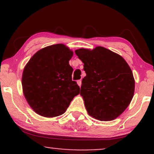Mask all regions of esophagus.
Wrapping results in <instances>:
<instances>
[{
	"label": "esophagus",
	"mask_w": 154,
	"mask_h": 154,
	"mask_svg": "<svg viewBox=\"0 0 154 154\" xmlns=\"http://www.w3.org/2000/svg\"><path fill=\"white\" fill-rule=\"evenodd\" d=\"M77 85H78L79 87H80L81 85H82V81H81V79H80V80H77Z\"/></svg>",
	"instance_id": "34e87169"
}]
</instances>
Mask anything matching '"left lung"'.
<instances>
[{
  "instance_id": "obj_1",
  "label": "left lung",
  "mask_w": 154,
  "mask_h": 154,
  "mask_svg": "<svg viewBox=\"0 0 154 154\" xmlns=\"http://www.w3.org/2000/svg\"><path fill=\"white\" fill-rule=\"evenodd\" d=\"M75 54L84 63L80 95L88 114L100 121H111L130 105L135 79L128 63L119 54L101 46L79 48Z\"/></svg>"
}]
</instances>
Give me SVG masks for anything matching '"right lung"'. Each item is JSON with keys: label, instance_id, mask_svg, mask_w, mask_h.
<instances>
[{"label": "right lung", "instance_id": "obj_1", "mask_svg": "<svg viewBox=\"0 0 154 154\" xmlns=\"http://www.w3.org/2000/svg\"><path fill=\"white\" fill-rule=\"evenodd\" d=\"M73 51L63 44L39 50L23 70L22 85L26 101L44 117L60 116L66 111L80 88L72 80L73 69L69 61Z\"/></svg>", "mask_w": 154, "mask_h": 154}]
</instances>
